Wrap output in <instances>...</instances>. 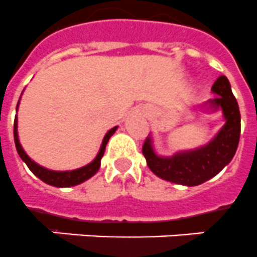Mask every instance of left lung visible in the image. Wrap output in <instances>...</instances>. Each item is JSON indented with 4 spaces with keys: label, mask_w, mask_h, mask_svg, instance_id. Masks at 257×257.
I'll list each match as a JSON object with an SVG mask.
<instances>
[{
    "label": "left lung",
    "mask_w": 257,
    "mask_h": 257,
    "mask_svg": "<svg viewBox=\"0 0 257 257\" xmlns=\"http://www.w3.org/2000/svg\"><path fill=\"white\" fill-rule=\"evenodd\" d=\"M211 91L218 96L208 100L206 105L212 110L220 108L226 124L207 145L179 152L172 157H161L154 152L152 137H147L143 154L149 169L157 177L183 186H197L215 177L233 158L240 139L239 105L224 75L216 79Z\"/></svg>",
    "instance_id": "8db88e82"
}]
</instances>
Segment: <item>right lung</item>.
I'll return each mask as SVG.
<instances>
[{
  "instance_id": "add662e5",
  "label": "right lung",
  "mask_w": 257,
  "mask_h": 257,
  "mask_svg": "<svg viewBox=\"0 0 257 257\" xmlns=\"http://www.w3.org/2000/svg\"><path fill=\"white\" fill-rule=\"evenodd\" d=\"M18 105H20V101L17 104V109H18ZM116 129H117V126H114V128H112L110 131H108L107 135L104 136L99 153H97V156H96L95 160H93L91 164L85 165L83 168L75 169V170H70V172H54V170H49V169L43 168V166H41V165H38L37 162L33 161V160L25 153L24 148L21 147L20 140H18V132H17V116L16 120H14V143H16L17 152L20 154V157L22 158V161H25V164L27 165V168L34 173V176H37L39 179H42L43 182L49 183L51 186L71 187L76 186L79 183H83L84 181L89 179L97 173V170H99L100 168L101 157H103L104 152H105V147H107L108 140L110 139V136L116 132Z\"/></svg>"
}]
</instances>
